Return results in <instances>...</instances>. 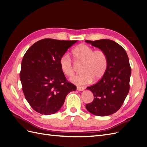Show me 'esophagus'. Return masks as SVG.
Listing matches in <instances>:
<instances>
[{
  "label": "esophagus",
  "mask_w": 147,
  "mask_h": 147,
  "mask_svg": "<svg viewBox=\"0 0 147 147\" xmlns=\"http://www.w3.org/2000/svg\"><path fill=\"white\" fill-rule=\"evenodd\" d=\"M77 89L78 91H83V90H84V88L81 87V86H77Z\"/></svg>",
  "instance_id": "1"
}]
</instances>
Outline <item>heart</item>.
I'll return each mask as SVG.
<instances>
[{
    "label": "heart",
    "instance_id": "obj_1",
    "mask_svg": "<svg viewBox=\"0 0 147 147\" xmlns=\"http://www.w3.org/2000/svg\"><path fill=\"white\" fill-rule=\"evenodd\" d=\"M72 55L75 62L82 63L80 68L82 73L71 78L72 83L78 85H84L90 83L92 80L97 82L104 77L109 65L108 56L105 51L95 50L85 44H80L74 49ZM59 65L65 75L72 76L75 68L68 54L65 53L61 56Z\"/></svg>",
    "mask_w": 147,
    "mask_h": 147
}]
</instances>
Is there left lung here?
<instances>
[{
  "mask_svg": "<svg viewBox=\"0 0 147 147\" xmlns=\"http://www.w3.org/2000/svg\"><path fill=\"white\" fill-rule=\"evenodd\" d=\"M85 42L105 51L109 59L104 77L87 88L92 92L94 100L86 104V108L96 116H108L121 108L129 91L131 69L128 56L121 45L111 40Z\"/></svg>",
  "mask_w": 147,
  "mask_h": 147,
  "instance_id": "obj_1",
  "label": "left lung"
}]
</instances>
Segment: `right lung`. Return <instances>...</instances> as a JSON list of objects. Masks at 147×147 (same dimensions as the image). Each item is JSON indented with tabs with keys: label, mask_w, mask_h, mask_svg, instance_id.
Listing matches in <instances>:
<instances>
[{
	"label": "right lung",
	"mask_w": 147,
	"mask_h": 147,
	"mask_svg": "<svg viewBox=\"0 0 147 147\" xmlns=\"http://www.w3.org/2000/svg\"><path fill=\"white\" fill-rule=\"evenodd\" d=\"M77 42L44 38L26 52L20 80L25 98L35 112L45 115L57 112L67 95L77 90L67 80L59 65L61 56Z\"/></svg>",
	"instance_id": "obj_1"
}]
</instances>
